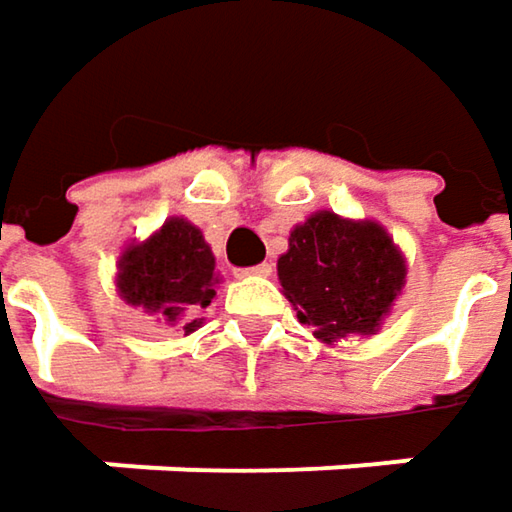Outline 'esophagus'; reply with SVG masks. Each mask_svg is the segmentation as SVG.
Here are the masks:
<instances>
[{
	"instance_id": "esophagus-1",
	"label": "esophagus",
	"mask_w": 512,
	"mask_h": 512,
	"mask_svg": "<svg viewBox=\"0 0 512 512\" xmlns=\"http://www.w3.org/2000/svg\"><path fill=\"white\" fill-rule=\"evenodd\" d=\"M271 265L268 262H262V265H256V268H244V271H238V277H271Z\"/></svg>"
}]
</instances>
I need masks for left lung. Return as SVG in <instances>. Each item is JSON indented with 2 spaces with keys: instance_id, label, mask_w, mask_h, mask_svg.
I'll return each mask as SVG.
<instances>
[{
  "instance_id": "left-lung-1",
  "label": "left lung",
  "mask_w": 512,
  "mask_h": 512,
  "mask_svg": "<svg viewBox=\"0 0 512 512\" xmlns=\"http://www.w3.org/2000/svg\"><path fill=\"white\" fill-rule=\"evenodd\" d=\"M277 277L321 345L374 336L407 286V256L377 221L315 212L288 232Z\"/></svg>"
}]
</instances>
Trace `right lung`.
I'll return each mask as SVG.
<instances>
[{
	"label": "right lung",
	"mask_w": 512,
	"mask_h": 512,
	"mask_svg": "<svg viewBox=\"0 0 512 512\" xmlns=\"http://www.w3.org/2000/svg\"><path fill=\"white\" fill-rule=\"evenodd\" d=\"M218 283L215 253L200 226L179 215L167 218L150 238L126 244L114 277L120 300L185 336L203 327L200 312L215 300Z\"/></svg>",
	"instance_id": "1"
}]
</instances>
